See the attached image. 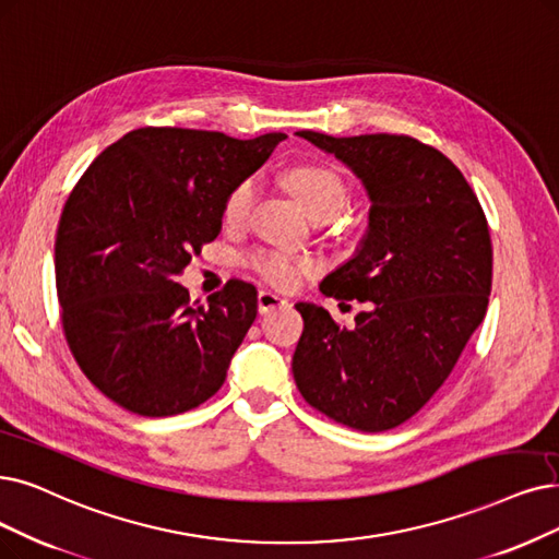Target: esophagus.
<instances>
[{"instance_id": "obj_1", "label": "esophagus", "mask_w": 559, "mask_h": 559, "mask_svg": "<svg viewBox=\"0 0 559 559\" xmlns=\"http://www.w3.org/2000/svg\"><path fill=\"white\" fill-rule=\"evenodd\" d=\"M282 305H286V298H282L280 294L267 292V288H261L259 296H257V307H259L261 314H267V311H273Z\"/></svg>"}]
</instances>
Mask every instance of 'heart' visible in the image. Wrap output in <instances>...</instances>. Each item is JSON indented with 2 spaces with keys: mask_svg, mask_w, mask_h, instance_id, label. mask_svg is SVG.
Instances as JSON below:
<instances>
[{
  "mask_svg": "<svg viewBox=\"0 0 559 559\" xmlns=\"http://www.w3.org/2000/svg\"><path fill=\"white\" fill-rule=\"evenodd\" d=\"M284 183L311 217H334L344 209L348 197L342 174L323 163H300L288 167L284 174ZM254 199L257 181L254 178H242V181H238L229 190L225 206H222V217H225L229 225H238V222L250 215ZM245 263H248L261 280L280 288H292L300 284L305 277L317 273L314 259L298 257L284 250H254L245 257Z\"/></svg>",
  "mask_w": 559,
  "mask_h": 559,
  "instance_id": "heart-1",
  "label": "heart"
}]
</instances>
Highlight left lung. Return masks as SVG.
<instances>
[{
	"instance_id": "8db88e82",
	"label": "left lung",
	"mask_w": 559,
	"mask_h": 559,
	"mask_svg": "<svg viewBox=\"0 0 559 559\" xmlns=\"http://www.w3.org/2000/svg\"><path fill=\"white\" fill-rule=\"evenodd\" d=\"M298 135L362 178L371 211L362 250L321 282L323 296L367 309L346 328L323 307L296 305V385L337 424L388 431L429 404L486 317L488 222L461 169L415 138Z\"/></svg>"
}]
</instances>
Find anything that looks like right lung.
I'll return each mask as SVG.
<instances>
[{
	"instance_id": "1",
	"label": "right lung",
	"mask_w": 559,
	"mask_h": 559,
	"mask_svg": "<svg viewBox=\"0 0 559 559\" xmlns=\"http://www.w3.org/2000/svg\"><path fill=\"white\" fill-rule=\"evenodd\" d=\"M284 138L146 126L80 176L55 240L59 319L78 367L117 406L169 417L225 383L257 288L229 280L199 305L176 275L217 238L229 190Z\"/></svg>"
}]
</instances>
